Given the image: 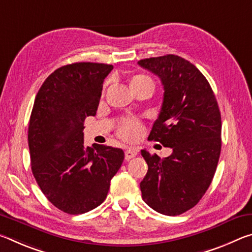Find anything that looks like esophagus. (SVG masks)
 <instances>
[{"label": "esophagus", "mask_w": 252, "mask_h": 252, "mask_svg": "<svg viewBox=\"0 0 252 252\" xmlns=\"http://www.w3.org/2000/svg\"><path fill=\"white\" fill-rule=\"evenodd\" d=\"M136 155H138V151L135 150L133 148H127L126 152H125V157H126V160H130L132 158H134Z\"/></svg>", "instance_id": "34e87169"}]
</instances>
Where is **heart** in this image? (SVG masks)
I'll list each match as a JSON object with an SVG mask.
<instances>
[{"instance_id": "obj_1", "label": "heart", "mask_w": 252, "mask_h": 252, "mask_svg": "<svg viewBox=\"0 0 252 252\" xmlns=\"http://www.w3.org/2000/svg\"><path fill=\"white\" fill-rule=\"evenodd\" d=\"M143 81H151V79L147 75H135L133 79L131 80V84L143 82ZM152 82V81H151ZM142 132V126L138 120L135 119H129V120L125 121L121 125L120 129H119V134L121 138L126 140H133L141 134Z\"/></svg>"}]
</instances>
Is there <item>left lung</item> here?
I'll return each instance as SVG.
<instances>
[{
  "mask_svg": "<svg viewBox=\"0 0 252 252\" xmlns=\"http://www.w3.org/2000/svg\"><path fill=\"white\" fill-rule=\"evenodd\" d=\"M158 75L163 102L149 140L172 149L164 159L141 150L148 172L140 183L142 199L165 216L193 208L215 176L221 151V114L210 84L192 63L178 55L140 60Z\"/></svg>",
  "mask_w": 252,
  "mask_h": 252,
  "instance_id": "1",
  "label": "left lung"
}]
</instances>
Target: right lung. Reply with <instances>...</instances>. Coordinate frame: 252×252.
I'll return each mask as SVG.
<instances>
[{"instance_id":"obj_1","label":"right lung","mask_w":252,"mask_h":252,"mask_svg":"<svg viewBox=\"0 0 252 252\" xmlns=\"http://www.w3.org/2000/svg\"><path fill=\"white\" fill-rule=\"evenodd\" d=\"M112 69L92 62L59 67L34 101L28 134L33 176L49 201L69 215L100 206L125 159L121 149L85 147L83 140L85 118L95 116Z\"/></svg>"}]
</instances>
